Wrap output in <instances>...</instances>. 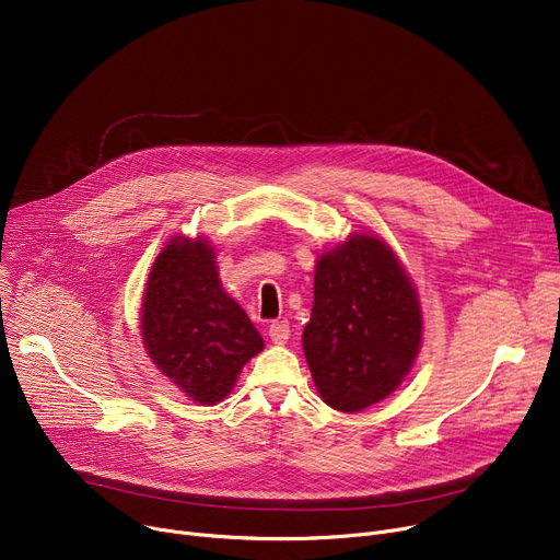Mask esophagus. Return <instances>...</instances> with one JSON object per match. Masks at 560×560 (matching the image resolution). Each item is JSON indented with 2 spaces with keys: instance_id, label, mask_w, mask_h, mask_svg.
Returning a JSON list of instances; mask_svg holds the SVG:
<instances>
[{
  "instance_id": "1",
  "label": "esophagus",
  "mask_w": 560,
  "mask_h": 560,
  "mask_svg": "<svg viewBox=\"0 0 560 560\" xmlns=\"http://www.w3.org/2000/svg\"><path fill=\"white\" fill-rule=\"evenodd\" d=\"M268 336H270V340L275 345H283L288 340V336H290L288 319H275L272 325H270V329H268Z\"/></svg>"
}]
</instances>
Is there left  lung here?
<instances>
[{"label":"left lung","instance_id":"obj_1","mask_svg":"<svg viewBox=\"0 0 560 560\" xmlns=\"http://www.w3.org/2000/svg\"><path fill=\"white\" fill-rule=\"evenodd\" d=\"M304 354L331 408L357 413L388 397L422 340L416 288L386 243L351 235L317 260Z\"/></svg>","mask_w":560,"mask_h":560}]
</instances>
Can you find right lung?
<instances>
[{"mask_svg":"<svg viewBox=\"0 0 560 560\" xmlns=\"http://www.w3.org/2000/svg\"><path fill=\"white\" fill-rule=\"evenodd\" d=\"M142 340L156 368L199 404H218L262 349L247 313L222 290L206 241H174L159 254L144 290Z\"/></svg>","mask_w":560,"mask_h":560,"instance_id":"right-lung-1","label":"right lung"}]
</instances>
